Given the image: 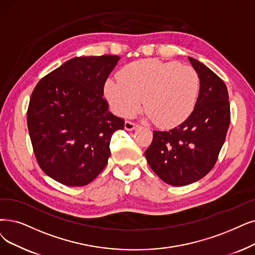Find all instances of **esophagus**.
<instances>
[{"mask_svg":"<svg viewBox=\"0 0 255 255\" xmlns=\"http://www.w3.org/2000/svg\"><path fill=\"white\" fill-rule=\"evenodd\" d=\"M125 128H126V129H128V130H133V129H135V128H138V125L135 124V122H131V121H128H128H126Z\"/></svg>","mask_w":255,"mask_h":255,"instance_id":"esophagus-1","label":"esophagus"}]
</instances>
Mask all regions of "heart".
Returning <instances> with one entry per match:
<instances>
[{"label":"heart","instance_id":"heart-1","mask_svg":"<svg viewBox=\"0 0 255 255\" xmlns=\"http://www.w3.org/2000/svg\"><path fill=\"white\" fill-rule=\"evenodd\" d=\"M117 78H109L104 93L114 113L135 115L144 100L148 117L160 128L176 127L196 107L200 79L196 70L176 62L146 58L122 68Z\"/></svg>","mask_w":255,"mask_h":255}]
</instances>
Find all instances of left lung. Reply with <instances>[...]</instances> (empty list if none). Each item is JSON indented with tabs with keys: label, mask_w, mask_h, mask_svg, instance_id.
<instances>
[{
	"label": "left lung",
	"mask_w": 255,
	"mask_h": 255,
	"mask_svg": "<svg viewBox=\"0 0 255 255\" xmlns=\"http://www.w3.org/2000/svg\"><path fill=\"white\" fill-rule=\"evenodd\" d=\"M200 78V92L189 117L169 130H154L144 155L167 184L184 186L205 177L215 166L230 124L226 85L205 65L188 57Z\"/></svg>",
	"instance_id": "left-lung-1"
}]
</instances>
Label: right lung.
I'll return each instance as SVG.
<instances>
[{
  "instance_id": "add662e5",
  "label": "right lung",
  "mask_w": 255,
  "mask_h": 255,
  "mask_svg": "<svg viewBox=\"0 0 255 255\" xmlns=\"http://www.w3.org/2000/svg\"><path fill=\"white\" fill-rule=\"evenodd\" d=\"M117 55L74 57L40 79L30 97L27 124L34 155L47 176L84 186L106 167L110 142L125 119L109 112L106 81Z\"/></svg>"
}]
</instances>
